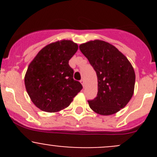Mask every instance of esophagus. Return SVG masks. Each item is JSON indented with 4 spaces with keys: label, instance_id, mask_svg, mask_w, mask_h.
I'll return each mask as SVG.
<instances>
[{
    "label": "esophagus",
    "instance_id": "34e87169",
    "mask_svg": "<svg viewBox=\"0 0 157 157\" xmlns=\"http://www.w3.org/2000/svg\"><path fill=\"white\" fill-rule=\"evenodd\" d=\"M80 83H81L82 86H83V87H84V86H85V82H84V80H80Z\"/></svg>",
    "mask_w": 157,
    "mask_h": 157
}]
</instances>
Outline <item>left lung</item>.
Wrapping results in <instances>:
<instances>
[{"mask_svg":"<svg viewBox=\"0 0 157 157\" xmlns=\"http://www.w3.org/2000/svg\"><path fill=\"white\" fill-rule=\"evenodd\" d=\"M80 50L97 75V96L88 101L90 109L102 115L119 112L134 94L135 73L131 62L114 45L99 39L81 44Z\"/></svg>","mask_w":157,"mask_h":157,"instance_id":"left-lung-1","label":"left lung"}]
</instances>
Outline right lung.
<instances>
[{"mask_svg":"<svg viewBox=\"0 0 157 157\" xmlns=\"http://www.w3.org/2000/svg\"><path fill=\"white\" fill-rule=\"evenodd\" d=\"M78 49L73 41L63 39L41 49L28 66L25 86L32 102L46 112H58L68 107L82 90L73 78L69 60Z\"/></svg>","mask_w":157,"mask_h":157,"instance_id":"obj_1","label":"right lung"}]
</instances>
